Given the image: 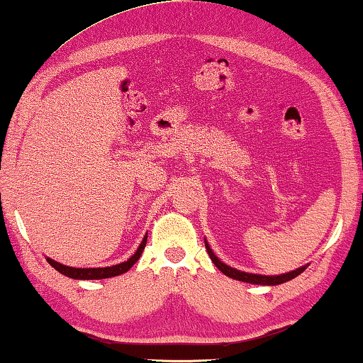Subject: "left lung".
<instances>
[{
    "label": "left lung",
    "instance_id": "obj_1",
    "mask_svg": "<svg viewBox=\"0 0 363 363\" xmlns=\"http://www.w3.org/2000/svg\"><path fill=\"white\" fill-rule=\"evenodd\" d=\"M206 249L207 252H209V257L212 259V262L216 264V267L225 275L230 277V278H235V280H240V281H246V283H252V284H269V286H275V284H281V283H286L289 280H293L298 275H301L302 272L306 270V267H301L298 270H293L289 273H284V275H277V277H265V275H254V273H246V272H240L236 269H231L227 264L220 262V260L217 259V255L212 252V249L209 247L206 241Z\"/></svg>",
    "mask_w": 363,
    "mask_h": 363
}]
</instances>
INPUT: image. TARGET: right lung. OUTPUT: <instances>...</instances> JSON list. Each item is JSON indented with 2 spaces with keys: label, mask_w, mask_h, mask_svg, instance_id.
Wrapping results in <instances>:
<instances>
[{
  "label": "right lung",
  "mask_w": 363,
  "mask_h": 363,
  "mask_svg": "<svg viewBox=\"0 0 363 363\" xmlns=\"http://www.w3.org/2000/svg\"><path fill=\"white\" fill-rule=\"evenodd\" d=\"M146 240H147V235L143 238L140 247L136 249V252L127 260V262H122V264H117L112 267H104V269H74V267L62 265L52 259H46V260H48V264H50L51 267H55L59 273H62V275L69 277V278H75V280H103V278L122 275V273H125L132 269L136 260L140 259L143 249H145V246H146Z\"/></svg>",
  "instance_id": "obj_1"
}]
</instances>
